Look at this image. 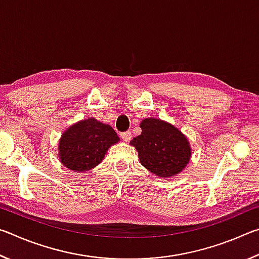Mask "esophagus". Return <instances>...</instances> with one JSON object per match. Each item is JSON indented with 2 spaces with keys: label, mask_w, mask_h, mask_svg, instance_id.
Returning a JSON list of instances; mask_svg holds the SVG:
<instances>
[{
  "label": "esophagus",
  "mask_w": 259,
  "mask_h": 259,
  "mask_svg": "<svg viewBox=\"0 0 259 259\" xmlns=\"http://www.w3.org/2000/svg\"><path fill=\"white\" fill-rule=\"evenodd\" d=\"M131 137H133V135H131L130 131H125V133H122L121 134V138H122V140H123L124 143L130 142Z\"/></svg>",
  "instance_id": "esophagus-1"
}]
</instances>
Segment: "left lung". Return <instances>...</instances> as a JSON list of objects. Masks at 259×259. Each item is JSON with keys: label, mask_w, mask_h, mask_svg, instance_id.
Here are the masks:
<instances>
[{"label": "left lung", "mask_w": 259, "mask_h": 259, "mask_svg": "<svg viewBox=\"0 0 259 259\" xmlns=\"http://www.w3.org/2000/svg\"><path fill=\"white\" fill-rule=\"evenodd\" d=\"M142 134L130 142L138 152L140 163L159 178L181 174L191 160L190 140L169 122L146 117L139 124Z\"/></svg>", "instance_id": "left-lung-1"}]
</instances>
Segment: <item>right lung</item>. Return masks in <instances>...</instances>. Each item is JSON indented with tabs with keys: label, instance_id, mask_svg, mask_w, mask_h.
I'll return each mask as SVG.
<instances>
[{
	"label": "right lung",
	"instance_id": "obj_1",
	"mask_svg": "<svg viewBox=\"0 0 259 259\" xmlns=\"http://www.w3.org/2000/svg\"><path fill=\"white\" fill-rule=\"evenodd\" d=\"M119 142L120 138L111 125L88 117L61 134L58 143L59 161L72 171H89L103 161L108 148Z\"/></svg>",
	"mask_w": 259,
	"mask_h": 259
}]
</instances>
